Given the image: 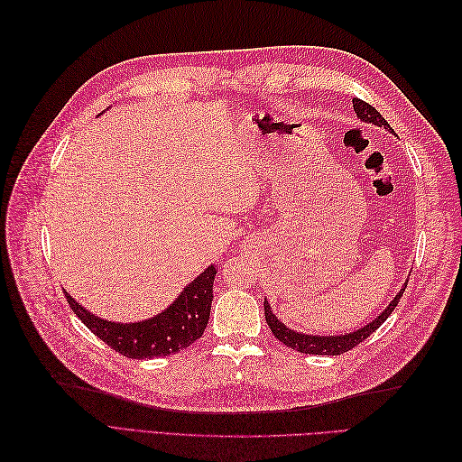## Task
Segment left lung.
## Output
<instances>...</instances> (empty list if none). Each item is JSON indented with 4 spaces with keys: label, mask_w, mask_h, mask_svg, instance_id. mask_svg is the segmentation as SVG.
Here are the masks:
<instances>
[{
    "label": "left lung",
    "mask_w": 462,
    "mask_h": 462,
    "mask_svg": "<svg viewBox=\"0 0 462 462\" xmlns=\"http://www.w3.org/2000/svg\"><path fill=\"white\" fill-rule=\"evenodd\" d=\"M353 107H355V114H356V117H358L360 121L372 123V125H375V127H383V129H387L391 134H393V129L389 127V123L382 117V114H380V111H377L375 107H372V106L366 104V102L358 100V97H355V100H353ZM407 283H409V282H404V285L401 287V291L393 297V300H391V302L385 306V310H383L382 314H377V316L370 321V324H366L365 328L355 329V331H351V333H339V335H314V333H310V335H309V333L291 329V328H287V326L283 324L282 319H279V318L273 314L268 299H263V314H265V321H268L270 329L273 331L275 337H277L279 341H282L283 345H287V346H291V348H295V351L304 353V355H329V356H335V355H343V353H346V351H351L353 346H356L358 343H362L366 337H370V335L383 324V321L391 316V312L395 310V306H397V302L401 300L402 291H404V287H407Z\"/></svg>",
    "instance_id": "left-lung-1"
}]
</instances>
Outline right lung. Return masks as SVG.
<instances>
[{
    "label": "right lung",
    "instance_id": "add662e5",
    "mask_svg": "<svg viewBox=\"0 0 462 462\" xmlns=\"http://www.w3.org/2000/svg\"><path fill=\"white\" fill-rule=\"evenodd\" d=\"M216 273L214 265H208L165 310L143 321H131V324L97 318L67 291L65 297L82 324L123 356L136 360L167 356L183 351L202 337L214 300L212 289Z\"/></svg>",
    "mask_w": 462,
    "mask_h": 462
}]
</instances>
